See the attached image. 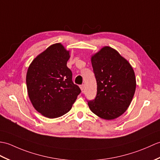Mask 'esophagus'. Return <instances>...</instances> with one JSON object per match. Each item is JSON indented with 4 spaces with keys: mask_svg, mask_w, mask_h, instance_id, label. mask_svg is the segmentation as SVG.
<instances>
[{
    "mask_svg": "<svg viewBox=\"0 0 160 160\" xmlns=\"http://www.w3.org/2000/svg\"><path fill=\"white\" fill-rule=\"evenodd\" d=\"M80 87V88H81V92H83L84 91V89H85V86L83 84H82V85H81V86H79Z\"/></svg>",
    "mask_w": 160,
    "mask_h": 160,
    "instance_id": "obj_1",
    "label": "esophagus"
}]
</instances>
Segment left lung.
<instances>
[{"label":"left lung","mask_w":160,"mask_h":160,"mask_svg":"<svg viewBox=\"0 0 160 160\" xmlns=\"http://www.w3.org/2000/svg\"><path fill=\"white\" fill-rule=\"evenodd\" d=\"M97 83V97L88 101L94 114L105 120L118 118L130 105L136 88L134 70L127 60L110 47L91 57Z\"/></svg>","instance_id":"8db88e82"}]
</instances>
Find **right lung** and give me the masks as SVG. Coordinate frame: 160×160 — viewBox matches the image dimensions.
<instances>
[{"mask_svg":"<svg viewBox=\"0 0 160 160\" xmlns=\"http://www.w3.org/2000/svg\"><path fill=\"white\" fill-rule=\"evenodd\" d=\"M70 57V51L56 43L39 54L28 68V95L33 108L47 118H58L68 112L81 92L67 67Z\"/></svg>","mask_w":160,"mask_h":160,"instance_id":"add662e5","label":"right lung"}]
</instances>
